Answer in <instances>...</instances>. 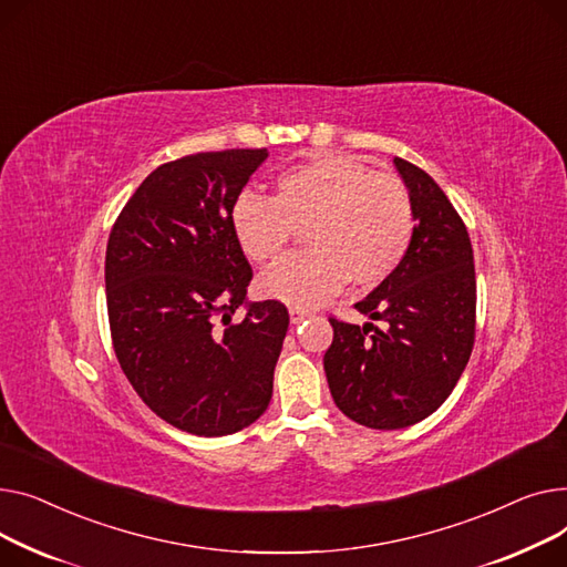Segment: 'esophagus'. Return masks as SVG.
I'll list each match as a JSON object with an SVG mask.
<instances>
[{
    "label": "esophagus",
    "instance_id": "obj_1",
    "mask_svg": "<svg viewBox=\"0 0 567 567\" xmlns=\"http://www.w3.org/2000/svg\"><path fill=\"white\" fill-rule=\"evenodd\" d=\"M309 316H311V313L305 311V309H290V322H292V324L305 322Z\"/></svg>",
    "mask_w": 567,
    "mask_h": 567
}]
</instances>
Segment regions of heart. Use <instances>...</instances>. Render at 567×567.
Listing matches in <instances>:
<instances>
[{"instance_id": "1", "label": "heart", "mask_w": 567, "mask_h": 567, "mask_svg": "<svg viewBox=\"0 0 567 567\" xmlns=\"http://www.w3.org/2000/svg\"><path fill=\"white\" fill-rule=\"evenodd\" d=\"M230 228L256 262L277 260L297 228L311 249L286 256L258 279V292L295 309L316 307L348 279L375 286L410 251L416 215L408 187L350 155H320L290 166L277 194H238Z\"/></svg>"}]
</instances>
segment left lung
I'll return each mask as SVG.
<instances>
[{
	"instance_id": "8db88e82",
	"label": "left lung",
	"mask_w": 567,
	"mask_h": 567,
	"mask_svg": "<svg viewBox=\"0 0 567 567\" xmlns=\"http://www.w3.org/2000/svg\"><path fill=\"white\" fill-rule=\"evenodd\" d=\"M412 196L416 228L408 256L354 309L373 322L329 318L334 341L324 373L337 408L375 427H408L435 412L470 361L476 337L474 249L442 187L393 159Z\"/></svg>"
}]
</instances>
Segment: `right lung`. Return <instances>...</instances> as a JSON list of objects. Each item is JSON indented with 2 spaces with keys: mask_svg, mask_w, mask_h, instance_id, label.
Returning a JSON list of instances; mask_svg holds the SVG:
<instances>
[{
  "mask_svg": "<svg viewBox=\"0 0 567 567\" xmlns=\"http://www.w3.org/2000/svg\"><path fill=\"white\" fill-rule=\"evenodd\" d=\"M265 148L166 162L137 187L110 233L107 316L132 389L166 423L233 435L270 405L288 331L277 299L247 302L251 265L230 208ZM246 309L240 321L231 316Z\"/></svg>",
  "mask_w": 567,
  "mask_h": 567,
  "instance_id": "obj_1",
  "label": "right lung"
}]
</instances>
